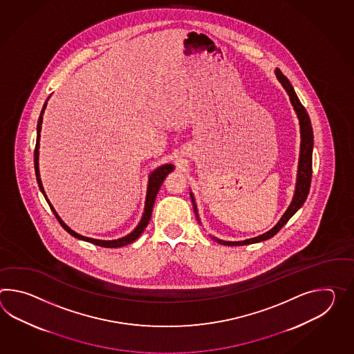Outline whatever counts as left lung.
<instances>
[{
	"mask_svg": "<svg viewBox=\"0 0 354 354\" xmlns=\"http://www.w3.org/2000/svg\"><path fill=\"white\" fill-rule=\"evenodd\" d=\"M277 79L279 80V82L282 84L283 87L286 88L287 94L290 95L292 105L296 110L299 119V126H301V151H299V174H297V184H296V190H295V196L292 201L291 205L288 207V209L283 214L282 218L275 225L274 227L269 230L266 234L258 236V237H252L249 240L244 241H223L218 240L216 237H212L213 240H216L218 244L228 245V246H239V245H249L254 243H259L268 240L281 230V228L288 222L292 216L297 212L299 207L305 203L308 192H310V185H311V178H313V147H314V133H313V126H311V120L307 114L305 106L299 102V96L295 93L293 86L290 82V80L287 79L282 71L279 68L275 70ZM192 196V202L194 207V212H196V220L199 221L198 213H196V203H194V198L193 194L190 193Z\"/></svg>",
	"mask_w": 354,
	"mask_h": 354,
	"instance_id": "obj_1",
	"label": "left lung"
}]
</instances>
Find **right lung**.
<instances>
[{
	"label": "right lung",
	"instance_id": "obj_1",
	"mask_svg": "<svg viewBox=\"0 0 354 354\" xmlns=\"http://www.w3.org/2000/svg\"><path fill=\"white\" fill-rule=\"evenodd\" d=\"M47 106V102H44L43 105V109L40 111L39 119H38V126H37V143H35V149H34V169H35V175H37V181H38V185H39L40 192L43 193L44 198L47 199L48 205L50 207L52 212L55 213V218L58 220V222L61 223L62 226L70 235L80 239V240H84L87 243H91V244L97 245V246H102V248H120V246H124V245L131 244L133 243L134 240H137L142 232L145 231V228L147 227L149 225V218H151V214H152V208H153V203H155V199L158 196V189L161 187V184L165 180L166 175L169 173H171L174 170V166L170 164H166V165L160 166L158 167L153 173L149 175V188H147V196H146V205H145V212L142 216V220L138 226L134 228L133 231L129 234V235L124 236L122 239L118 240H111V241H105V240H96V239H91V237H85V236L79 235L76 234L75 231H72L71 228L68 227L67 225H64L59 216L57 214V212L53 208V205L49 203L47 196H46V192L43 189L41 185V180H40L39 175V166H38V156H39V138H40V129H41V120H43V113L44 109Z\"/></svg>",
	"mask_w": 354,
	"mask_h": 354
}]
</instances>
